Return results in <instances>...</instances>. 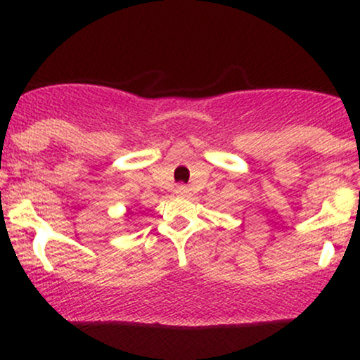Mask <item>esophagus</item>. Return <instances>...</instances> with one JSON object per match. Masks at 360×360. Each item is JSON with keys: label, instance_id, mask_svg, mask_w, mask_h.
<instances>
[{"label": "esophagus", "instance_id": "esophagus-1", "mask_svg": "<svg viewBox=\"0 0 360 360\" xmlns=\"http://www.w3.org/2000/svg\"><path fill=\"white\" fill-rule=\"evenodd\" d=\"M188 193H189L188 186H184V184L176 186V194H179V196H186V194H188Z\"/></svg>", "mask_w": 360, "mask_h": 360}]
</instances>
